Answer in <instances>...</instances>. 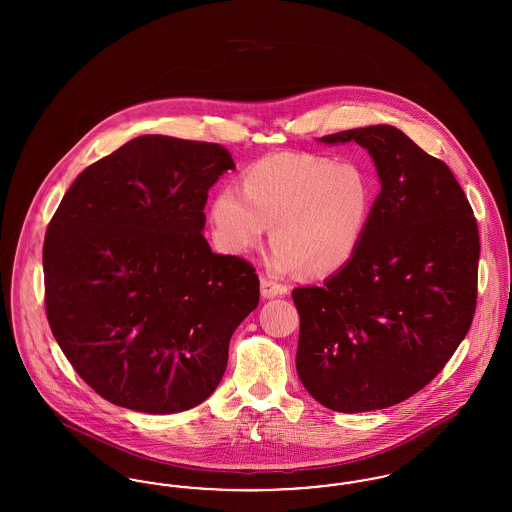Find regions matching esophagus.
Masks as SVG:
<instances>
[{
    "instance_id": "esophagus-1",
    "label": "esophagus",
    "mask_w": 512,
    "mask_h": 512,
    "mask_svg": "<svg viewBox=\"0 0 512 512\" xmlns=\"http://www.w3.org/2000/svg\"><path fill=\"white\" fill-rule=\"evenodd\" d=\"M288 288H284L282 284H276L268 278H261V295L265 299H272V297H280V295H286Z\"/></svg>"
}]
</instances>
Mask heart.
I'll return each instance as SVG.
<instances>
[{
    "label": "heart",
    "mask_w": 512,
    "mask_h": 512,
    "mask_svg": "<svg viewBox=\"0 0 512 512\" xmlns=\"http://www.w3.org/2000/svg\"><path fill=\"white\" fill-rule=\"evenodd\" d=\"M374 207L372 182L359 165L276 153L244 172L242 190L224 186L211 201L220 247L245 253L270 228L268 265L286 274L326 278L345 267L363 245Z\"/></svg>",
    "instance_id": "obj_1"
}]
</instances>
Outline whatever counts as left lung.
I'll return each mask as SVG.
<instances>
[{"label":"left lung","mask_w":512,"mask_h":512,"mask_svg":"<svg viewBox=\"0 0 512 512\" xmlns=\"http://www.w3.org/2000/svg\"><path fill=\"white\" fill-rule=\"evenodd\" d=\"M365 147L380 180L363 245L322 286L293 290L295 366L320 405L366 413L422 390L476 311L480 236L449 167L391 124L318 138Z\"/></svg>","instance_id":"1"}]
</instances>
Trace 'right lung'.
I'll return each mask as SVG.
<instances>
[{
  "label": "right lung",
  "mask_w": 512,
  "mask_h": 512,
  "mask_svg": "<svg viewBox=\"0 0 512 512\" xmlns=\"http://www.w3.org/2000/svg\"><path fill=\"white\" fill-rule=\"evenodd\" d=\"M219 144L146 134L80 172L49 222V326L78 376L113 405L188 411L222 380L259 278L201 234L234 169Z\"/></svg>",
  "instance_id": "add662e5"
}]
</instances>
